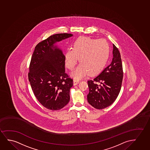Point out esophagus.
Listing matches in <instances>:
<instances>
[{
    "label": "esophagus",
    "mask_w": 150,
    "mask_h": 150,
    "mask_svg": "<svg viewBox=\"0 0 150 150\" xmlns=\"http://www.w3.org/2000/svg\"><path fill=\"white\" fill-rule=\"evenodd\" d=\"M79 82H80V81L79 80H77V79H74V80H73V83H74V86H76L77 84L79 83Z\"/></svg>",
    "instance_id": "esophagus-1"
}]
</instances>
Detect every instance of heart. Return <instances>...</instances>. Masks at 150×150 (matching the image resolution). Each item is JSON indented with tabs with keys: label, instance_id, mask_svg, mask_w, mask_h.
Wrapping results in <instances>:
<instances>
[{
	"label": "heart",
	"instance_id": "1",
	"mask_svg": "<svg viewBox=\"0 0 150 150\" xmlns=\"http://www.w3.org/2000/svg\"><path fill=\"white\" fill-rule=\"evenodd\" d=\"M109 53V44L105 40L80 37L74 42L73 49L67 50L64 62L69 70H73L79 57L81 64L72 72V76L78 79L88 73L93 76L99 74L105 68Z\"/></svg>",
	"mask_w": 150,
	"mask_h": 150
}]
</instances>
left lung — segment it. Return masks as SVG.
<instances>
[{
    "label": "left lung",
    "instance_id": "obj_1",
    "mask_svg": "<svg viewBox=\"0 0 150 150\" xmlns=\"http://www.w3.org/2000/svg\"><path fill=\"white\" fill-rule=\"evenodd\" d=\"M112 53L111 64L93 80L88 81V101L96 109H104L111 105L121 91L123 66L120 53L114 44Z\"/></svg>",
    "mask_w": 150,
    "mask_h": 150
}]
</instances>
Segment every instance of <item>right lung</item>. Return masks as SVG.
<instances>
[{
    "label": "right lung",
    "mask_w": 150,
    "mask_h": 150,
    "mask_svg": "<svg viewBox=\"0 0 150 150\" xmlns=\"http://www.w3.org/2000/svg\"><path fill=\"white\" fill-rule=\"evenodd\" d=\"M71 33L51 35L35 47L29 65L28 80L36 98L43 106L58 110L70 101L73 79L65 72L64 55L55 43Z\"/></svg>",
    "instance_id": "add662e5"
}]
</instances>
